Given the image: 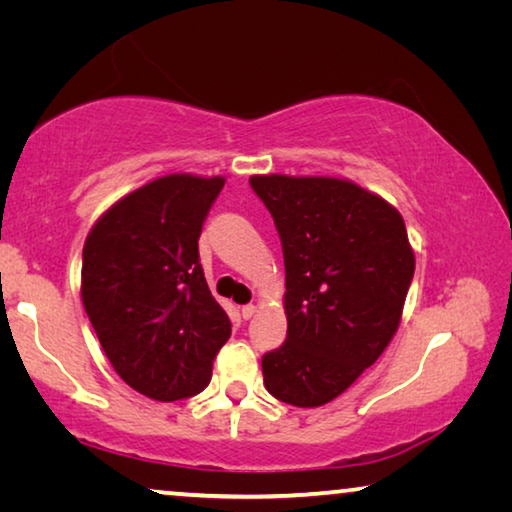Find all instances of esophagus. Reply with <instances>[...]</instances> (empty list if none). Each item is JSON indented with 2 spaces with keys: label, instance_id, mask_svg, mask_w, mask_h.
<instances>
[{
  "label": "esophagus",
  "instance_id": "obj_1",
  "mask_svg": "<svg viewBox=\"0 0 512 512\" xmlns=\"http://www.w3.org/2000/svg\"><path fill=\"white\" fill-rule=\"evenodd\" d=\"M255 311H257L255 305H244V307H241V316H244V320H250L255 316Z\"/></svg>",
  "mask_w": 512,
  "mask_h": 512
}]
</instances>
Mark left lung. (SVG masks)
Segmentation results:
<instances>
[{"instance_id":"1","label":"left lung","mask_w":512,"mask_h":512,"mask_svg":"<svg viewBox=\"0 0 512 512\" xmlns=\"http://www.w3.org/2000/svg\"><path fill=\"white\" fill-rule=\"evenodd\" d=\"M287 271V339L262 357L266 391L302 409L350 388L400 325L415 257L400 212L350 180L253 176Z\"/></svg>"}]
</instances>
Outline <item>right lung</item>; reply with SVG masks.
Listing matches in <instances>:
<instances>
[{"instance_id": "right-lung-1", "label": "right lung", "mask_w": 512, "mask_h": 512, "mask_svg": "<svg viewBox=\"0 0 512 512\" xmlns=\"http://www.w3.org/2000/svg\"><path fill=\"white\" fill-rule=\"evenodd\" d=\"M223 185L219 176L158 178L112 205L85 239L83 307L117 375L151 400L201 393L230 339L198 257Z\"/></svg>"}]
</instances>
